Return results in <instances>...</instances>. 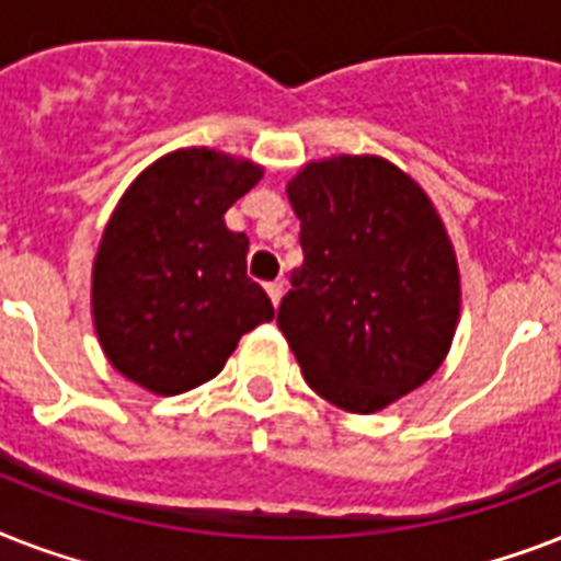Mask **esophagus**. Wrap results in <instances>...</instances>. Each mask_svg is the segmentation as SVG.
I'll use <instances>...</instances> for the list:
<instances>
[{
  "label": "esophagus",
  "mask_w": 561,
  "mask_h": 561,
  "mask_svg": "<svg viewBox=\"0 0 561 561\" xmlns=\"http://www.w3.org/2000/svg\"><path fill=\"white\" fill-rule=\"evenodd\" d=\"M264 288H267V297H271V302H273V306H279V299H282V290H285V285H282V279H276V282H267V285H264Z\"/></svg>",
  "instance_id": "34e87169"
}]
</instances>
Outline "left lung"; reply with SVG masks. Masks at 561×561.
Instances as JSON below:
<instances>
[{"label":"left lung","instance_id":"1","mask_svg":"<svg viewBox=\"0 0 561 561\" xmlns=\"http://www.w3.org/2000/svg\"><path fill=\"white\" fill-rule=\"evenodd\" d=\"M302 264L279 306L308 387L375 413L439 369L460 320V271L419 183L381 157L308 162L288 183Z\"/></svg>","mask_w":561,"mask_h":561}]
</instances>
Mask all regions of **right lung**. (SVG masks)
Wrapping results in <instances>:
<instances>
[{"label": "right lung", "mask_w": 561, "mask_h": 561, "mask_svg": "<svg viewBox=\"0 0 561 561\" xmlns=\"http://www.w3.org/2000/svg\"><path fill=\"white\" fill-rule=\"evenodd\" d=\"M262 169L209 148L165 153L130 183L92 264L101 350L145 390L178 396L209 381L273 306L247 276L244 232L224 215Z\"/></svg>", "instance_id": "obj_1"}]
</instances>
